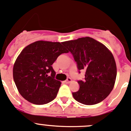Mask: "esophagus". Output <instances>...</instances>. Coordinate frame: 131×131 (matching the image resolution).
I'll use <instances>...</instances> for the list:
<instances>
[{
  "label": "esophagus",
  "mask_w": 131,
  "mask_h": 131,
  "mask_svg": "<svg viewBox=\"0 0 131 131\" xmlns=\"http://www.w3.org/2000/svg\"><path fill=\"white\" fill-rule=\"evenodd\" d=\"M71 81H72V79L70 78H68L64 81V82H65V83H69L70 82H71Z\"/></svg>",
  "instance_id": "1"
}]
</instances>
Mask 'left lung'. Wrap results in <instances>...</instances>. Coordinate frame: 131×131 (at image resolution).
I'll list each match as a JSON object with an SVG mask.
<instances>
[{
	"label": "left lung",
	"mask_w": 131,
	"mask_h": 131,
	"mask_svg": "<svg viewBox=\"0 0 131 131\" xmlns=\"http://www.w3.org/2000/svg\"><path fill=\"white\" fill-rule=\"evenodd\" d=\"M72 54L79 73L85 70L84 80H79L80 89L72 93L74 99L85 105L104 100L112 91L117 76L112 53L101 42L90 37L63 42Z\"/></svg>",
	"instance_id": "8db88e82"
}]
</instances>
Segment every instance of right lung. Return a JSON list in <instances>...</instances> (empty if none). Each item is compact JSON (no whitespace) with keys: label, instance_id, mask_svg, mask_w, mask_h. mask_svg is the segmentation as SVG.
Instances as JSON below:
<instances>
[{"label":"right lung","instance_id":"1","mask_svg":"<svg viewBox=\"0 0 131 131\" xmlns=\"http://www.w3.org/2000/svg\"><path fill=\"white\" fill-rule=\"evenodd\" d=\"M68 51L63 42L36 41L26 46L17 57L13 77L19 93L35 104H44L56 97L61 82L55 80L52 64Z\"/></svg>","mask_w":131,"mask_h":131}]
</instances>
